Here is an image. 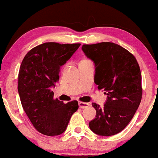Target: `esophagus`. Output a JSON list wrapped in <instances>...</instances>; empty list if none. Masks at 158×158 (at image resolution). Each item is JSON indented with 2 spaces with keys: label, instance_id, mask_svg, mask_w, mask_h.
Returning <instances> with one entry per match:
<instances>
[{
  "label": "esophagus",
  "instance_id": "esophagus-1",
  "mask_svg": "<svg viewBox=\"0 0 158 158\" xmlns=\"http://www.w3.org/2000/svg\"><path fill=\"white\" fill-rule=\"evenodd\" d=\"M78 105L81 109H85V108L89 106L90 104L88 103H84V102H81V101H80L78 103Z\"/></svg>",
  "mask_w": 158,
  "mask_h": 158
}]
</instances>
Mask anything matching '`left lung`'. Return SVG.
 I'll list each match as a JSON object with an SVG mask.
<instances>
[{
  "mask_svg": "<svg viewBox=\"0 0 158 158\" xmlns=\"http://www.w3.org/2000/svg\"><path fill=\"white\" fill-rule=\"evenodd\" d=\"M82 50L95 64V83L107 95L103 107L92 103L96 114L89 127L98 135H114L130 122L141 102L139 64L132 54L112 42L83 44Z\"/></svg>",
  "mask_w": 158,
  "mask_h": 158,
  "instance_id": "8db88e82",
  "label": "left lung"
}]
</instances>
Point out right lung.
<instances>
[{
	"label": "right lung",
	"mask_w": 158,
	"mask_h": 158,
	"mask_svg": "<svg viewBox=\"0 0 158 158\" xmlns=\"http://www.w3.org/2000/svg\"><path fill=\"white\" fill-rule=\"evenodd\" d=\"M80 46L81 44L44 43L31 49L21 62L18 82L21 105L33 126L43 135L63 133L78 109L77 101L64 103L54 99L52 88L59 81L60 68Z\"/></svg>",
	"instance_id": "add662e5"
}]
</instances>
